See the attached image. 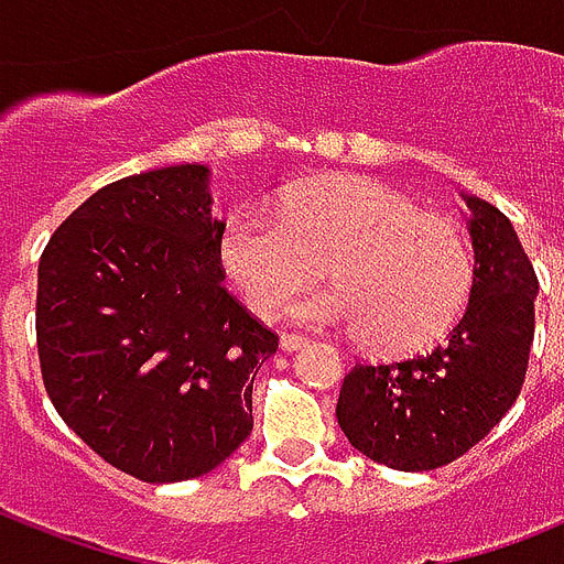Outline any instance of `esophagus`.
Listing matches in <instances>:
<instances>
[{"label": "esophagus", "mask_w": 564, "mask_h": 564, "mask_svg": "<svg viewBox=\"0 0 564 564\" xmlns=\"http://www.w3.org/2000/svg\"><path fill=\"white\" fill-rule=\"evenodd\" d=\"M278 345H281V351H301V348L307 345V339L299 334H281Z\"/></svg>", "instance_id": "obj_1"}]
</instances>
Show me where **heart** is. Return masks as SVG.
Here are the masks:
<instances>
[{
    "label": "heart",
    "instance_id": "heart-1",
    "mask_svg": "<svg viewBox=\"0 0 564 564\" xmlns=\"http://www.w3.org/2000/svg\"><path fill=\"white\" fill-rule=\"evenodd\" d=\"M219 260L265 316L327 265L336 286L301 295L290 316L362 334V343L383 354L438 339L463 313L474 281L471 248L454 221L362 178L295 189L281 216L242 207L221 228Z\"/></svg>",
    "mask_w": 564,
    "mask_h": 564
}]
</instances>
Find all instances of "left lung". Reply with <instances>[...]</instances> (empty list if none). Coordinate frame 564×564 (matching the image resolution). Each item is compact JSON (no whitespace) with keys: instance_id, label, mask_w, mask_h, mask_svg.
Segmentation results:
<instances>
[{"instance_id":"1","label":"left lung","mask_w":564,"mask_h":564,"mask_svg":"<svg viewBox=\"0 0 564 564\" xmlns=\"http://www.w3.org/2000/svg\"><path fill=\"white\" fill-rule=\"evenodd\" d=\"M459 195L474 248L465 316L427 354L354 366L336 403L348 442L394 471H433L471 451L516 403L527 375L539 295L533 263L495 204Z\"/></svg>"}]
</instances>
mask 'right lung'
Returning <instances> with one entry per match:
<instances>
[{
  "instance_id": "obj_1",
  "label": "right lung",
  "mask_w": 564,
  "mask_h": 564,
  "mask_svg": "<svg viewBox=\"0 0 564 564\" xmlns=\"http://www.w3.org/2000/svg\"><path fill=\"white\" fill-rule=\"evenodd\" d=\"M210 170L175 163L93 193L37 269L43 386L66 427L119 471L181 482L254 427L251 386L278 336L219 265Z\"/></svg>"
}]
</instances>
